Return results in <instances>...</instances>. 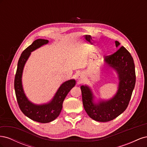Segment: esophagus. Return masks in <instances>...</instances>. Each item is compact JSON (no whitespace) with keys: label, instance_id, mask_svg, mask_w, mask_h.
Masks as SVG:
<instances>
[{"label":"esophagus","instance_id":"esophagus-1","mask_svg":"<svg viewBox=\"0 0 147 147\" xmlns=\"http://www.w3.org/2000/svg\"><path fill=\"white\" fill-rule=\"evenodd\" d=\"M83 75L82 74H78L77 75V79L78 80H82L83 79Z\"/></svg>","mask_w":147,"mask_h":147}]
</instances>
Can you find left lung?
Wrapping results in <instances>:
<instances>
[{
  "label": "left lung",
  "mask_w": 147,
  "mask_h": 147,
  "mask_svg": "<svg viewBox=\"0 0 147 147\" xmlns=\"http://www.w3.org/2000/svg\"><path fill=\"white\" fill-rule=\"evenodd\" d=\"M117 47L120 45L115 41ZM106 65L113 68L118 74V90L112 98L94 101L92 90L87 85L81 86L84 109L88 116L95 121L107 122L121 115L127 107L136 83L135 65L132 57L124 47L114 54L105 56Z\"/></svg>",
  "instance_id": "1"
}]
</instances>
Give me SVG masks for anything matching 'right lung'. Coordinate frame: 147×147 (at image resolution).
<instances>
[{"label": "right lung", "mask_w": 147, "mask_h": 147, "mask_svg": "<svg viewBox=\"0 0 147 147\" xmlns=\"http://www.w3.org/2000/svg\"><path fill=\"white\" fill-rule=\"evenodd\" d=\"M48 42V40L37 39L23 51L18 63L14 83L17 102L22 112L32 120L41 123H50L59 116L64 99L76 83L74 79L64 82L58 88L53 99L46 104H34L26 97L22 84V76L25 64L31 52Z\"/></svg>", "instance_id": "right-lung-1"}]
</instances>
